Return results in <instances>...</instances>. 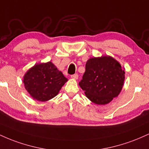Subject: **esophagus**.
I'll list each match as a JSON object with an SVG mask.
<instances>
[{
	"label": "esophagus",
	"mask_w": 149,
	"mask_h": 149,
	"mask_svg": "<svg viewBox=\"0 0 149 149\" xmlns=\"http://www.w3.org/2000/svg\"><path fill=\"white\" fill-rule=\"evenodd\" d=\"M71 78H73V79H78V75L77 74V73H76V74H73V75H72V76H71Z\"/></svg>",
	"instance_id": "34e87169"
}]
</instances>
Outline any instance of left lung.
Returning <instances> with one entry per match:
<instances>
[{
	"mask_svg": "<svg viewBox=\"0 0 149 149\" xmlns=\"http://www.w3.org/2000/svg\"><path fill=\"white\" fill-rule=\"evenodd\" d=\"M125 80V71L110 56L89 59L79 85L86 97L96 104L104 105L118 96Z\"/></svg>",
	"mask_w": 149,
	"mask_h": 149,
	"instance_id": "left-lung-1",
	"label": "left lung"
}]
</instances>
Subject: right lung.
Here are the masks:
<instances>
[{"instance_id":"obj_1","label":"right lung","mask_w":149,"mask_h":149,"mask_svg":"<svg viewBox=\"0 0 149 149\" xmlns=\"http://www.w3.org/2000/svg\"><path fill=\"white\" fill-rule=\"evenodd\" d=\"M68 79L51 61L34 65L24 76L26 90L34 100L46 102L59 93Z\"/></svg>"}]
</instances>
